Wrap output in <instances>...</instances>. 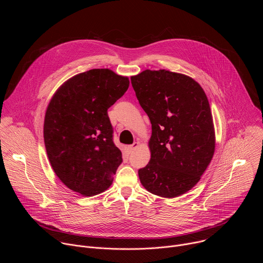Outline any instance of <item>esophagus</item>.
<instances>
[{
	"label": "esophagus",
	"instance_id": "obj_1",
	"mask_svg": "<svg viewBox=\"0 0 263 263\" xmlns=\"http://www.w3.org/2000/svg\"><path fill=\"white\" fill-rule=\"evenodd\" d=\"M138 145H139V143H138V142H136V141H135L134 143L130 144V145L128 146V148H129V151H130V152H133V151H134V149H135V148H136V147H137Z\"/></svg>",
	"mask_w": 263,
	"mask_h": 263
}]
</instances>
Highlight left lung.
<instances>
[{
    "mask_svg": "<svg viewBox=\"0 0 263 263\" xmlns=\"http://www.w3.org/2000/svg\"><path fill=\"white\" fill-rule=\"evenodd\" d=\"M131 83L152 124L151 160L138 170L140 182L154 195L179 197L199 182L214 153L208 99L194 79L165 69L143 70Z\"/></svg>",
    "mask_w": 263,
    "mask_h": 263,
    "instance_id": "1",
    "label": "left lung"
}]
</instances>
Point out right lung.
<instances>
[{"label":"right lung","mask_w":263,"mask_h":263,"mask_svg":"<svg viewBox=\"0 0 263 263\" xmlns=\"http://www.w3.org/2000/svg\"><path fill=\"white\" fill-rule=\"evenodd\" d=\"M129 83L108 68H95L67 80L52 98L45 145L55 174L69 190L91 197L111 185L123 158L114 142L108 108Z\"/></svg>","instance_id":"add662e5"}]
</instances>
